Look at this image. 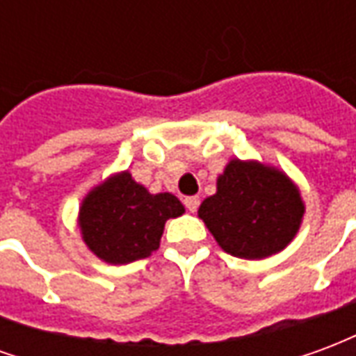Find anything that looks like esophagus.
<instances>
[{
	"label": "esophagus",
	"instance_id": "obj_1",
	"mask_svg": "<svg viewBox=\"0 0 356 356\" xmlns=\"http://www.w3.org/2000/svg\"><path fill=\"white\" fill-rule=\"evenodd\" d=\"M185 206H186V209L191 211V213H194V211L198 209V206H200L198 196H188V198H185Z\"/></svg>",
	"mask_w": 356,
	"mask_h": 356
}]
</instances>
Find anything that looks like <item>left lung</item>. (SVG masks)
Masks as SVG:
<instances>
[{
    "instance_id": "1",
    "label": "left lung",
    "mask_w": 356,
    "mask_h": 356,
    "mask_svg": "<svg viewBox=\"0 0 356 356\" xmlns=\"http://www.w3.org/2000/svg\"><path fill=\"white\" fill-rule=\"evenodd\" d=\"M303 213L299 188L284 171L236 158L217 179V193L198 209L217 244L242 259L282 252L298 234Z\"/></svg>"
}]
</instances>
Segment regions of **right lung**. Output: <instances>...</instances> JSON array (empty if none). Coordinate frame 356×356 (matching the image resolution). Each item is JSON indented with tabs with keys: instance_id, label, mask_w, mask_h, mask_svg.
Returning a JSON list of instances; mask_svg holds the SVG:
<instances>
[{
	"instance_id": "1",
	"label": "right lung",
	"mask_w": 356,
	"mask_h": 356,
	"mask_svg": "<svg viewBox=\"0 0 356 356\" xmlns=\"http://www.w3.org/2000/svg\"><path fill=\"white\" fill-rule=\"evenodd\" d=\"M183 213L177 196L150 194L129 171H122L89 191L78 223L81 238L99 259L125 265L156 252L165 221Z\"/></svg>"
}]
</instances>
